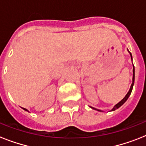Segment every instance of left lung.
<instances>
[{
	"label": "left lung",
	"mask_w": 146,
	"mask_h": 146,
	"mask_svg": "<svg viewBox=\"0 0 146 146\" xmlns=\"http://www.w3.org/2000/svg\"><path fill=\"white\" fill-rule=\"evenodd\" d=\"M128 51H129V50H128ZM129 54H130V56H131L132 60H133V57H132L131 53L129 52ZM134 80H135V69H134V66H133V82H132V85H131V86H130V89H129V92H127V94L126 95V96H125V97L123 98V99L121 100L120 102H119V103H117V104H116V105H114V107H113V108L111 109V111H115L116 109L119 108H120V106H122L123 104H124L125 102H126V101L128 99V98L129 97V96H130V94H131V92H132V90H133V85H134ZM90 108H92V109H95V110H96V111H101V110H98V109H96V108H92V107H90Z\"/></svg>",
	"instance_id": "obj_1"
}]
</instances>
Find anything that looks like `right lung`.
<instances>
[{
  "label": "right lung",
  "instance_id": "obj_1",
  "mask_svg": "<svg viewBox=\"0 0 146 146\" xmlns=\"http://www.w3.org/2000/svg\"><path fill=\"white\" fill-rule=\"evenodd\" d=\"M23 109H24V110H25V111H28V112H29V111H28V110H27V109H26V108H23Z\"/></svg>",
  "mask_w": 146,
  "mask_h": 146
}]
</instances>
